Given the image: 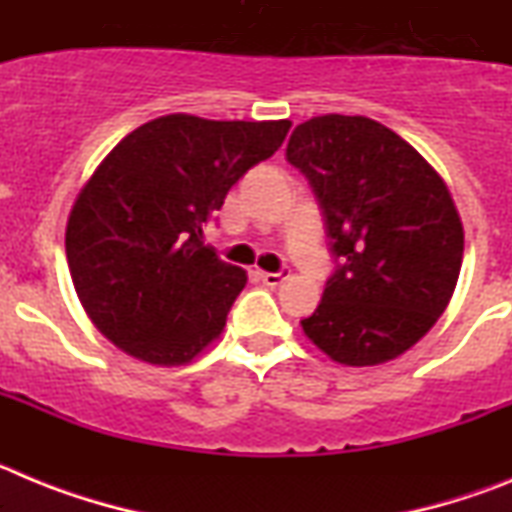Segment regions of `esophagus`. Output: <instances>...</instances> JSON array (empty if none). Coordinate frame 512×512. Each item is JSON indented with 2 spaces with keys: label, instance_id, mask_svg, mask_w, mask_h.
Returning a JSON list of instances; mask_svg holds the SVG:
<instances>
[{
  "label": "esophagus",
  "instance_id": "34e87169",
  "mask_svg": "<svg viewBox=\"0 0 512 512\" xmlns=\"http://www.w3.org/2000/svg\"><path fill=\"white\" fill-rule=\"evenodd\" d=\"M259 279L266 284V287H279L284 279H289V271H259Z\"/></svg>",
  "mask_w": 512,
  "mask_h": 512
}]
</instances>
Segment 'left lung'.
<instances>
[{
	"instance_id": "1",
	"label": "left lung",
	"mask_w": 512,
	"mask_h": 512,
	"mask_svg": "<svg viewBox=\"0 0 512 512\" xmlns=\"http://www.w3.org/2000/svg\"><path fill=\"white\" fill-rule=\"evenodd\" d=\"M287 161L318 197L341 264L302 320L338 364L377 366L436 325L459 282L464 225L451 192L408 140L361 115L297 125Z\"/></svg>"
}]
</instances>
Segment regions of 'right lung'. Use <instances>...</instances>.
Here are the masks:
<instances>
[{
  "mask_svg": "<svg viewBox=\"0 0 512 512\" xmlns=\"http://www.w3.org/2000/svg\"><path fill=\"white\" fill-rule=\"evenodd\" d=\"M289 120L164 115L128 133L76 194L66 259L81 307L107 341L182 366L220 338L246 271L205 246V225Z\"/></svg>",
  "mask_w": 512,
  "mask_h": 512,
  "instance_id": "obj_1",
  "label": "right lung"
}]
</instances>
